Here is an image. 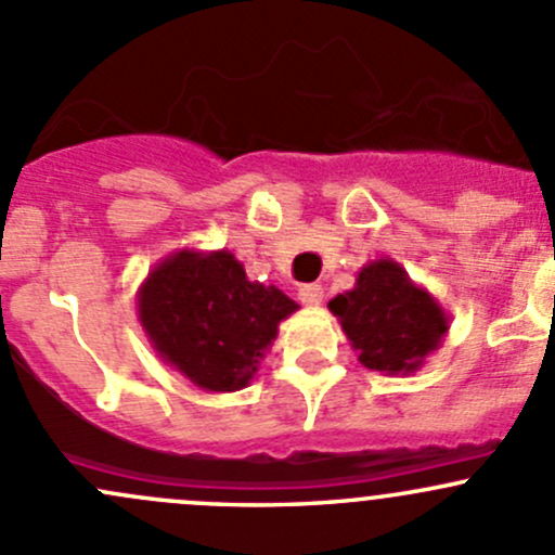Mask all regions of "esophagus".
<instances>
[{
    "label": "esophagus",
    "mask_w": 555,
    "mask_h": 555,
    "mask_svg": "<svg viewBox=\"0 0 555 555\" xmlns=\"http://www.w3.org/2000/svg\"><path fill=\"white\" fill-rule=\"evenodd\" d=\"M299 299L305 301L307 307H318L320 301H323V288H320V285H315V283L301 285V288H299Z\"/></svg>",
    "instance_id": "34e87169"
}]
</instances>
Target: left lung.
<instances>
[{"mask_svg":"<svg viewBox=\"0 0 555 555\" xmlns=\"http://www.w3.org/2000/svg\"><path fill=\"white\" fill-rule=\"evenodd\" d=\"M358 361L385 376H405L449 334V315L436 296L416 285L396 259L369 261L356 285L328 301Z\"/></svg>","mask_w":555,"mask_h":555,"instance_id":"left-lung-1","label":"left lung"}]
</instances>
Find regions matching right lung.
<instances>
[{"label": "right lung", "instance_id": "right-lung-1", "mask_svg": "<svg viewBox=\"0 0 555 555\" xmlns=\"http://www.w3.org/2000/svg\"><path fill=\"white\" fill-rule=\"evenodd\" d=\"M139 323L163 363L205 392L248 387L278 336L299 310L230 250L181 248L154 264L135 296Z\"/></svg>", "mask_w": 555, "mask_h": 555}]
</instances>
